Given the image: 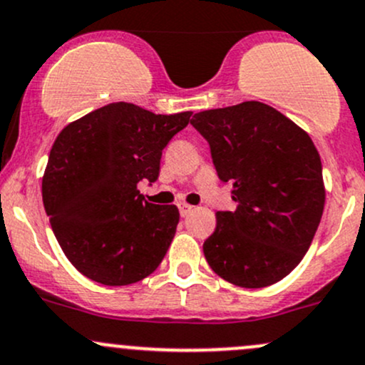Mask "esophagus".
<instances>
[{
  "label": "esophagus",
  "mask_w": 365,
  "mask_h": 365,
  "mask_svg": "<svg viewBox=\"0 0 365 365\" xmlns=\"http://www.w3.org/2000/svg\"><path fill=\"white\" fill-rule=\"evenodd\" d=\"M178 210H180V215H182V217H187V215L192 212L194 206L185 205V202H182V205H178Z\"/></svg>",
  "instance_id": "1"
}]
</instances>
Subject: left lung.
Returning <instances> with one entry per match:
<instances>
[{
  "label": "left lung",
  "mask_w": 365,
  "mask_h": 365,
  "mask_svg": "<svg viewBox=\"0 0 365 365\" xmlns=\"http://www.w3.org/2000/svg\"><path fill=\"white\" fill-rule=\"evenodd\" d=\"M190 124L208 141L236 202L234 212H217L215 232L202 245L210 267L245 289L273 285L301 262L324 213L312 138L259 101L199 112Z\"/></svg>",
  "instance_id": "obj_1"
}]
</instances>
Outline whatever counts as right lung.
Instances as JSON below:
<instances>
[{"label": "right lung", "instance_id": "add662e5", "mask_svg": "<svg viewBox=\"0 0 365 365\" xmlns=\"http://www.w3.org/2000/svg\"><path fill=\"white\" fill-rule=\"evenodd\" d=\"M192 112L155 115L112 103L71 122L53 141L41 182L45 212L68 260L101 285H131L159 267L180 213L138 190L159 178L163 150Z\"/></svg>", "mask_w": 365, "mask_h": 365}]
</instances>
